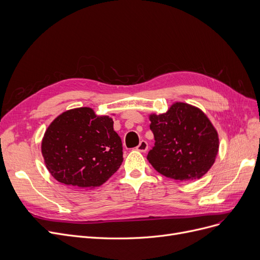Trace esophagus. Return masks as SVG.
I'll return each instance as SVG.
<instances>
[{
	"mask_svg": "<svg viewBox=\"0 0 260 260\" xmlns=\"http://www.w3.org/2000/svg\"><path fill=\"white\" fill-rule=\"evenodd\" d=\"M137 150L141 152H146L148 150V144L146 141H141L139 146L137 147Z\"/></svg>",
	"mask_w": 260,
	"mask_h": 260,
	"instance_id": "esophagus-1",
	"label": "esophagus"
}]
</instances>
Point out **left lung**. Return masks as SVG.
Listing matches in <instances>:
<instances>
[{"mask_svg":"<svg viewBox=\"0 0 260 260\" xmlns=\"http://www.w3.org/2000/svg\"><path fill=\"white\" fill-rule=\"evenodd\" d=\"M154 147L147 155L153 168L178 181L201 179L214 165L219 137L199 108L174 103L167 112L149 115Z\"/></svg>","mask_w":260,"mask_h":260,"instance_id":"left-lung-1","label":"left lung"}]
</instances>
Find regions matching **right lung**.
I'll return each mask as SVG.
<instances>
[{"mask_svg":"<svg viewBox=\"0 0 260 260\" xmlns=\"http://www.w3.org/2000/svg\"><path fill=\"white\" fill-rule=\"evenodd\" d=\"M113 119L82 107L57 116L44 133L41 151L58 182L79 189L101 186L122 163V146Z\"/></svg>","mask_w":260,"mask_h":260,"instance_id":"right-lung-1","label":"right lung"}]
</instances>
